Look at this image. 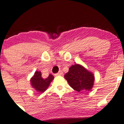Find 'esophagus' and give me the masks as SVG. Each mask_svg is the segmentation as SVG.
Returning <instances> with one entry per match:
<instances>
[{"instance_id": "34e87169", "label": "esophagus", "mask_w": 124, "mask_h": 124, "mask_svg": "<svg viewBox=\"0 0 124 124\" xmlns=\"http://www.w3.org/2000/svg\"><path fill=\"white\" fill-rule=\"evenodd\" d=\"M62 75H63V72H62V71H60V72H58V73L55 74V75H56V76H62Z\"/></svg>"}]
</instances>
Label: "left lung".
Wrapping results in <instances>:
<instances>
[{"label": "left lung", "mask_w": 124, "mask_h": 124, "mask_svg": "<svg viewBox=\"0 0 124 124\" xmlns=\"http://www.w3.org/2000/svg\"><path fill=\"white\" fill-rule=\"evenodd\" d=\"M64 77L69 86L78 92L90 91L95 80L94 74L92 72L78 63L72 65L69 68V72Z\"/></svg>", "instance_id": "left-lung-1"}]
</instances>
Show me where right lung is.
Instances as JSON below:
<instances>
[{
  "label": "right lung",
  "instance_id": "right-lung-1",
  "mask_svg": "<svg viewBox=\"0 0 124 124\" xmlns=\"http://www.w3.org/2000/svg\"><path fill=\"white\" fill-rule=\"evenodd\" d=\"M54 79V76L51 74L46 78H43L41 71L37 70L30 79L31 86L37 92L42 93L48 89Z\"/></svg>",
  "mask_w": 124,
  "mask_h": 124
}]
</instances>
